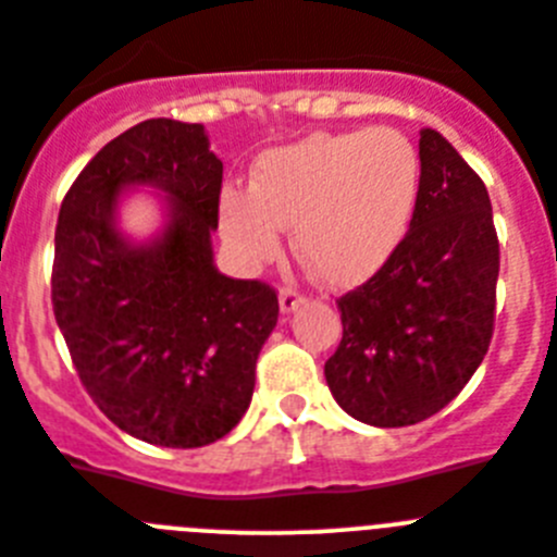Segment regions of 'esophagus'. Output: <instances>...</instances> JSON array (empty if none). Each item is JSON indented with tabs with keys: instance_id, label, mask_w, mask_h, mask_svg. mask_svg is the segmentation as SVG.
Listing matches in <instances>:
<instances>
[{
	"instance_id": "34e87169",
	"label": "esophagus",
	"mask_w": 557,
	"mask_h": 557,
	"mask_svg": "<svg viewBox=\"0 0 557 557\" xmlns=\"http://www.w3.org/2000/svg\"><path fill=\"white\" fill-rule=\"evenodd\" d=\"M305 294L302 290H297V288H283L280 290V308H283V313H294V310L299 308V305L305 302Z\"/></svg>"
}]
</instances>
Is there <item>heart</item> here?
Here are the masks:
<instances>
[{
  "label": "heart",
  "instance_id": "1",
  "mask_svg": "<svg viewBox=\"0 0 557 557\" xmlns=\"http://www.w3.org/2000/svg\"><path fill=\"white\" fill-rule=\"evenodd\" d=\"M422 158L391 127L313 133L258 158L249 188H224L219 222L247 263H267L294 227V249L330 285L372 277L408 233Z\"/></svg>",
  "mask_w": 557,
  "mask_h": 557
}]
</instances>
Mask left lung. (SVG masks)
<instances>
[{"label":"left lung","instance_id":"obj_1","mask_svg":"<svg viewBox=\"0 0 557 557\" xmlns=\"http://www.w3.org/2000/svg\"><path fill=\"white\" fill-rule=\"evenodd\" d=\"M422 188L383 267L338 299V349L324 363L335 403L374 428H408L458 397L488 352L499 242L483 180L422 129Z\"/></svg>","mask_w":557,"mask_h":557}]
</instances>
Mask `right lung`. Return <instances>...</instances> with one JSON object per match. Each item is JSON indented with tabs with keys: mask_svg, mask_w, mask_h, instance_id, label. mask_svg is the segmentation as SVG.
<instances>
[{
	"mask_svg": "<svg viewBox=\"0 0 557 557\" xmlns=\"http://www.w3.org/2000/svg\"><path fill=\"white\" fill-rule=\"evenodd\" d=\"M222 172L202 124L149 119L104 144L60 205L54 322L99 410L158 447H205L242 422L277 324L272 285L213 267ZM129 184L168 194L170 222L149 245L115 227Z\"/></svg>",
	"mask_w": 557,
	"mask_h": 557,
	"instance_id": "add662e5",
	"label": "right lung"
}]
</instances>
